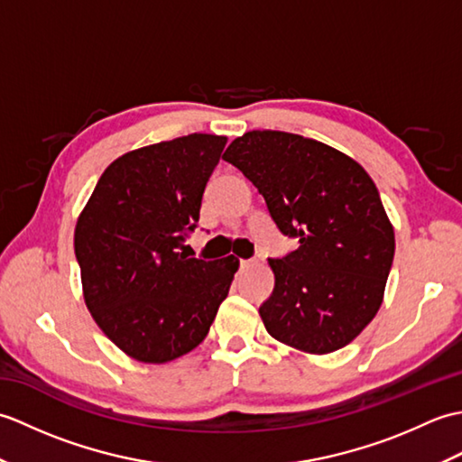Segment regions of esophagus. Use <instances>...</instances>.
<instances>
[{
  "label": "esophagus",
  "instance_id": "esophagus-1",
  "mask_svg": "<svg viewBox=\"0 0 462 462\" xmlns=\"http://www.w3.org/2000/svg\"><path fill=\"white\" fill-rule=\"evenodd\" d=\"M252 263H254V260H240V266H242V268L252 266Z\"/></svg>",
  "mask_w": 462,
  "mask_h": 462
}]
</instances>
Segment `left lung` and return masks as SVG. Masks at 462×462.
Wrapping results in <instances>:
<instances>
[{
	"instance_id": "left-lung-1",
	"label": "left lung",
	"mask_w": 462,
	"mask_h": 462,
	"mask_svg": "<svg viewBox=\"0 0 462 462\" xmlns=\"http://www.w3.org/2000/svg\"><path fill=\"white\" fill-rule=\"evenodd\" d=\"M222 159L256 186L280 232L300 244L270 260L276 282L260 306L268 333L313 356L346 347L379 311L395 256L375 182L351 156L283 131L244 133Z\"/></svg>"
}]
</instances>
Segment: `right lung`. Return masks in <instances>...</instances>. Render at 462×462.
<instances>
[{"label": "right lung", "instance_id": "add662e5", "mask_svg": "<svg viewBox=\"0 0 462 462\" xmlns=\"http://www.w3.org/2000/svg\"><path fill=\"white\" fill-rule=\"evenodd\" d=\"M226 136L194 133L125 152L101 174L75 226L83 298L101 331L141 363L199 347L240 262L189 258L186 232Z\"/></svg>", "mask_w": 462, "mask_h": 462}]
</instances>
